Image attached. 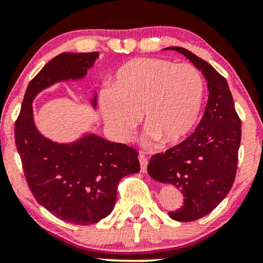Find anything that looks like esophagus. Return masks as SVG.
Masks as SVG:
<instances>
[{"mask_svg": "<svg viewBox=\"0 0 263 263\" xmlns=\"http://www.w3.org/2000/svg\"><path fill=\"white\" fill-rule=\"evenodd\" d=\"M138 161H140V164H141V172L142 173H146L147 164H148V161H147L146 156H144L143 153H140V156H138Z\"/></svg>", "mask_w": 263, "mask_h": 263, "instance_id": "1", "label": "esophagus"}]
</instances>
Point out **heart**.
<instances>
[{
  "label": "heart",
  "mask_w": 263,
  "mask_h": 263,
  "mask_svg": "<svg viewBox=\"0 0 263 263\" xmlns=\"http://www.w3.org/2000/svg\"><path fill=\"white\" fill-rule=\"evenodd\" d=\"M203 98V78L193 65L137 58L115 71L111 89L99 99V110L116 141H129L142 114L148 126L146 141L172 144L194 128Z\"/></svg>",
  "instance_id": "heart-1"
}]
</instances>
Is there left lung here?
<instances>
[{"instance_id": "left-lung-1", "label": "left lung", "mask_w": 263, "mask_h": 263, "mask_svg": "<svg viewBox=\"0 0 263 263\" xmlns=\"http://www.w3.org/2000/svg\"><path fill=\"white\" fill-rule=\"evenodd\" d=\"M188 58L204 75L209 98L194 134L173 148L152 156L151 178L182 192L184 204L170 211L177 221H194L224 200L234 184L241 142V121L228 81L209 63L182 47H168Z\"/></svg>"}]
</instances>
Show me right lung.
I'll list each match as a JSON object with an SVG mask.
<instances>
[{
    "mask_svg": "<svg viewBox=\"0 0 263 263\" xmlns=\"http://www.w3.org/2000/svg\"><path fill=\"white\" fill-rule=\"evenodd\" d=\"M100 57L62 53L29 83L14 136L25 176L37 201L57 218L77 225L96 224L114 209L121 178L140 172L138 153L128 146L85 131L71 142L50 140L39 131L33 102L59 83H79ZM93 90L89 105L96 108Z\"/></svg>",
    "mask_w": 263,
    "mask_h": 263,
    "instance_id": "obj_1",
    "label": "right lung"
}]
</instances>
